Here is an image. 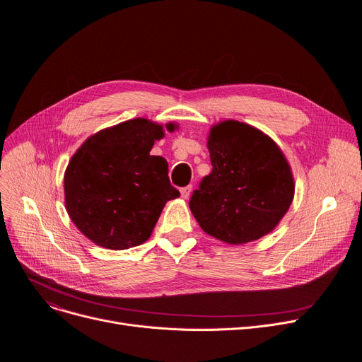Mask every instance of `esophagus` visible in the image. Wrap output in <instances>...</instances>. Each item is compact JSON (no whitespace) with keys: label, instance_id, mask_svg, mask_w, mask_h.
Returning <instances> with one entry per match:
<instances>
[{"label":"esophagus","instance_id":"34e87169","mask_svg":"<svg viewBox=\"0 0 362 362\" xmlns=\"http://www.w3.org/2000/svg\"><path fill=\"white\" fill-rule=\"evenodd\" d=\"M191 192H192V186H191V185H187V186H185V187L180 189L182 198H185V199H187L189 197H191Z\"/></svg>","mask_w":362,"mask_h":362}]
</instances>
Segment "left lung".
<instances>
[{
  "label": "left lung",
  "instance_id": "8db88e82",
  "mask_svg": "<svg viewBox=\"0 0 362 362\" xmlns=\"http://www.w3.org/2000/svg\"><path fill=\"white\" fill-rule=\"evenodd\" d=\"M208 149L213 170L189 199L201 229L232 245L270 233L295 192L280 148L261 130L227 120L211 129Z\"/></svg>",
  "mask_w": 362,
  "mask_h": 362
}]
</instances>
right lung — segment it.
Returning a JSON list of instances; mask_svg holds the SVG:
<instances>
[{
  "label": "right lung",
  "mask_w": 362,
  "mask_h": 362,
  "mask_svg": "<svg viewBox=\"0 0 362 362\" xmlns=\"http://www.w3.org/2000/svg\"><path fill=\"white\" fill-rule=\"evenodd\" d=\"M163 136V126L133 119L95 133L71 157L64 175L66 208L92 242L108 250L144 243L165 202L180 195L170 183L167 161L149 154Z\"/></svg>",
  "instance_id": "right-lung-1"
}]
</instances>
